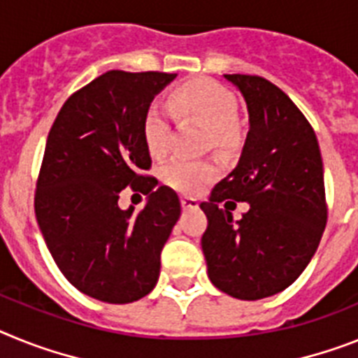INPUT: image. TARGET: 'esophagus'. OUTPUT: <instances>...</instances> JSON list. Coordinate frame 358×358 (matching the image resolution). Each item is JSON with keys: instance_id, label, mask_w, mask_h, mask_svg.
<instances>
[{"instance_id": "obj_1", "label": "esophagus", "mask_w": 358, "mask_h": 358, "mask_svg": "<svg viewBox=\"0 0 358 358\" xmlns=\"http://www.w3.org/2000/svg\"><path fill=\"white\" fill-rule=\"evenodd\" d=\"M180 203H182L183 209H198V200L191 196H182L180 198Z\"/></svg>"}]
</instances>
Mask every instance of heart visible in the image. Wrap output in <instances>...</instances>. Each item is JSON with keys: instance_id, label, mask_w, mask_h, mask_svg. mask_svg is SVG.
Masks as SVG:
<instances>
[{"instance_id": "1", "label": "heart", "mask_w": 358, "mask_h": 358, "mask_svg": "<svg viewBox=\"0 0 358 358\" xmlns=\"http://www.w3.org/2000/svg\"><path fill=\"white\" fill-rule=\"evenodd\" d=\"M169 108L182 120H194L207 129V144L217 151H234L241 141L236 122L238 101L234 93L213 79H192L176 86L169 95ZM142 136L149 155L166 157L171 142V122L158 104H151L144 115ZM217 176V166L210 160L173 158L160 167L162 182L175 191L194 194Z\"/></svg>"}]
</instances>
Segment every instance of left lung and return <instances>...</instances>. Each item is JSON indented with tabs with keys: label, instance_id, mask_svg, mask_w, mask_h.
<instances>
[{
	"label": "left lung",
	"instance_id": "obj_1",
	"mask_svg": "<svg viewBox=\"0 0 358 358\" xmlns=\"http://www.w3.org/2000/svg\"><path fill=\"white\" fill-rule=\"evenodd\" d=\"M223 77L247 102L248 133L238 166L200 203L201 250L217 290L256 301L290 287L319 247L328 220L322 158L313 127L287 93L263 77ZM229 197L251 205L238 222L217 207Z\"/></svg>",
	"mask_w": 358,
	"mask_h": 358
}]
</instances>
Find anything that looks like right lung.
Returning <instances> with one entry per match:
<instances>
[{"instance_id":"add662e5","label":"right lung","mask_w":358,"mask_h":358,"mask_svg":"<svg viewBox=\"0 0 358 358\" xmlns=\"http://www.w3.org/2000/svg\"><path fill=\"white\" fill-rule=\"evenodd\" d=\"M175 77L106 71L64 102L48 133L37 223L64 278L102 303H133L153 290L180 217L176 192L145 175L151 157L142 136L145 111ZM126 187L148 194L141 213L118 207Z\"/></svg>"}]
</instances>
